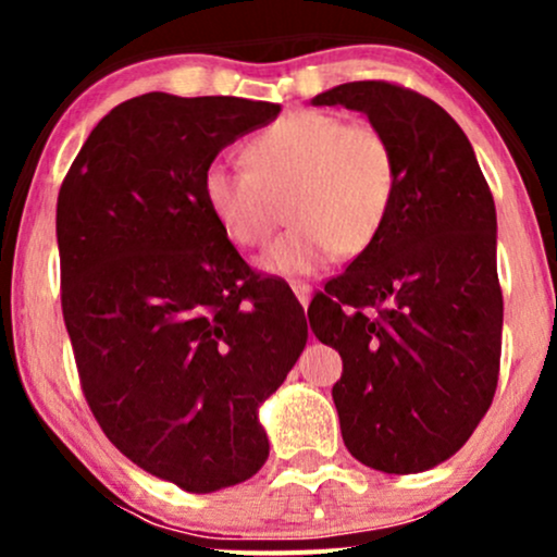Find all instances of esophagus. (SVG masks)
Here are the masks:
<instances>
[{"mask_svg":"<svg viewBox=\"0 0 557 557\" xmlns=\"http://www.w3.org/2000/svg\"><path fill=\"white\" fill-rule=\"evenodd\" d=\"M290 287H293V293H296L298 304H304V306L309 304V298H311V285L309 283H300V280H293Z\"/></svg>","mask_w":557,"mask_h":557,"instance_id":"1","label":"esophagus"}]
</instances>
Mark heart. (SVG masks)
Segmentation results:
<instances>
[{"mask_svg":"<svg viewBox=\"0 0 557 557\" xmlns=\"http://www.w3.org/2000/svg\"><path fill=\"white\" fill-rule=\"evenodd\" d=\"M248 168L214 159L203 168L201 198L230 243L261 246L287 201L293 227L261 253L270 274L296 277L337 257H359L385 227L395 201L393 146L369 123L300 110L246 146Z\"/></svg>","mask_w":557,"mask_h":557,"instance_id":"1","label":"heart"}]
</instances>
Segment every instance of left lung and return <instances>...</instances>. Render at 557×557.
Listing matches in <instances>:
<instances>
[{"label": "left lung", "instance_id": "left-lung-1", "mask_svg": "<svg viewBox=\"0 0 557 557\" xmlns=\"http://www.w3.org/2000/svg\"><path fill=\"white\" fill-rule=\"evenodd\" d=\"M311 104L363 112L393 146L385 227L317 293L309 324L343 359L332 400L350 456L419 474L461 450L497 387L495 201L466 133L426 96L356 81Z\"/></svg>", "mask_w": 557, "mask_h": 557}]
</instances>
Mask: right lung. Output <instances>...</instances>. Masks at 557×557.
<instances>
[{"label":"right lung","instance_id":"obj_1","mask_svg":"<svg viewBox=\"0 0 557 557\" xmlns=\"http://www.w3.org/2000/svg\"><path fill=\"white\" fill-rule=\"evenodd\" d=\"M280 104L151 91L101 117L57 198L62 317L88 408L123 456L185 492L246 482L259 406L309 327L201 198V175Z\"/></svg>","mask_w":557,"mask_h":557}]
</instances>
